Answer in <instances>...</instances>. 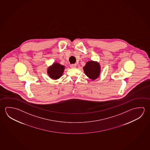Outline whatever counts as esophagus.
<instances>
[{"instance_id": "1", "label": "esophagus", "mask_w": 150, "mask_h": 150, "mask_svg": "<svg viewBox=\"0 0 150 150\" xmlns=\"http://www.w3.org/2000/svg\"><path fill=\"white\" fill-rule=\"evenodd\" d=\"M76 64H72L70 65V67L72 68H76Z\"/></svg>"}]
</instances>
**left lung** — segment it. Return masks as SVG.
<instances>
[{
	"label": "left lung",
	"instance_id": "8db88e82",
	"mask_svg": "<svg viewBox=\"0 0 150 150\" xmlns=\"http://www.w3.org/2000/svg\"><path fill=\"white\" fill-rule=\"evenodd\" d=\"M100 66L98 62L89 61L86 62L83 67L84 72L86 76L92 80L97 79L100 74Z\"/></svg>",
	"mask_w": 150,
	"mask_h": 150
}]
</instances>
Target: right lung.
Instances as JSON below:
<instances>
[{"mask_svg": "<svg viewBox=\"0 0 150 150\" xmlns=\"http://www.w3.org/2000/svg\"><path fill=\"white\" fill-rule=\"evenodd\" d=\"M64 70V66L56 62L54 63L51 66L49 67L47 73L50 78L56 80L60 78L62 76Z\"/></svg>", "mask_w": 150, "mask_h": 150, "instance_id": "add662e5", "label": "right lung"}]
</instances>
